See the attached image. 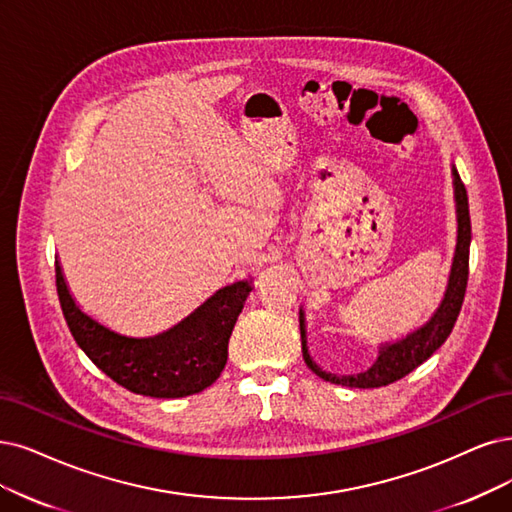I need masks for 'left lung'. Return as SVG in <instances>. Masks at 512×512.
I'll use <instances>...</instances> for the list:
<instances>
[{"label": "left lung", "mask_w": 512, "mask_h": 512, "mask_svg": "<svg viewBox=\"0 0 512 512\" xmlns=\"http://www.w3.org/2000/svg\"><path fill=\"white\" fill-rule=\"evenodd\" d=\"M453 175V194H456V213H458V244L456 255H453L449 285L445 291V297L437 312L424 327L418 331L409 333L407 337L399 339L394 344H382L377 361L363 373L354 375H337L320 369L308 352L306 342V318L304 310H299V329H301V352H304L306 365L325 382L348 386V388H382L396 380H401L407 373H411L415 367H420L424 361L437 352L445 339L449 337L453 325H456L458 314L462 310V301L466 293L468 282V253H470V213H468V196L466 187L458 175L456 166L451 168Z\"/></svg>", "instance_id": "left-lung-1"}]
</instances>
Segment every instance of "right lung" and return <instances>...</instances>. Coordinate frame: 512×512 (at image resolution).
I'll return each instance as SVG.
<instances>
[{
	"mask_svg": "<svg viewBox=\"0 0 512 512\" xmlns=\"http://www.w3.org/2000/svg\"><path fill=\"white\" fill-rule=\"evenodd\" d=\"M54 270L63 316L75 344L113 382L154 399H181L217 380L227 363L232 329L253 289L249 280L234 282L208 297L173 329L154 337H128L84 314L69 293L59 259Z\"/></svg>",
	"mask_w": 512,
	"mask_h": 512,
	"instance_id": "right-lung-1",
	"label": "right lung"
}]
</instances>
